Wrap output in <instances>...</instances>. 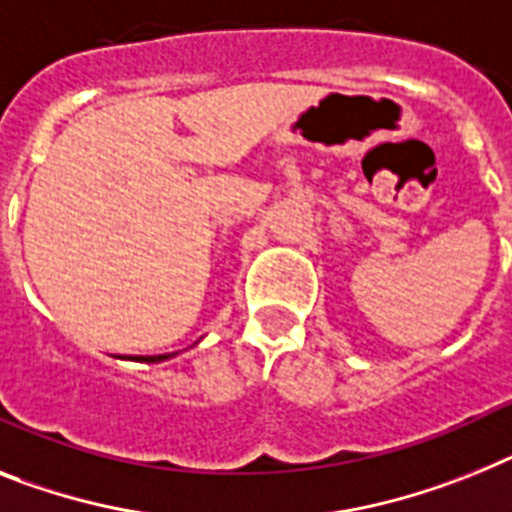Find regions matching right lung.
Returning <instances> with one entry per match:
<instances>
[{"label": "right lung", "instance_id": "add662e5", "mask_svg": "<svg viewBox=\"0 0 512 512\" xmlns=\"http://www.w3.org/2000/svg\"><path fill=\"white\" fill-rule=\"evenodd\" d=\"M161 359H169V354H161V356H143L140 362H161Z\"/></svg>", "mask_w": 512, "mask_h": 512}]
</instances>
